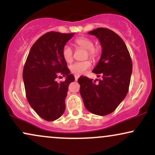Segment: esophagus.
I'll return each mask as SVG.
<instances>
[{
  "label": "esophagus",
  "instance_id": "1",
  "mask_svg": "<svg viewBox=\"0 0 155 155\" xmlns=\"http://www.w3.org/2000/svg\"><path fill=\"white\" fill-rule=\"evenodd\" d=\"M79 76L75 75V80H76V81H77V80H78V79H79Z\"/></svg>",
  "mask_w": 155,
  "mask_h": 155
}]
</instances>
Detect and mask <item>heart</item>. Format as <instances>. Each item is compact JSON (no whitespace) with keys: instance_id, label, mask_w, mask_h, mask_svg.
Masks as SVG:
<instances>
[{"instance_id":"b5f03b06","label":"heart","mask_w":155,"mask_h":155,"mask_svg":"<svg viewBox=\"0 0 155 155\" xmlns=\"http://www.w3.org/2000/svg\"><path fill=\"white\" fill-rule=\"evenodd\" d=\"M75 44L79 47L87 49V56L92 59H96L100 54V49L97 47L93 46V41L87 37H79L75 39ZM62 56L67 63H71L73 60V49L68 45L65 44L62 49ZM91 66V61L89 60L81 62H76L70 66V70L76 75H81L85 71Z\"/></svg>"}]
</instances>
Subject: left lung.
<instances>
[{
	"mask_svg": "<svg viewBox=\"0 0 155 155\" xmlns=\"http://www.w3.org/2000/svg\"><path fill=\"white\" fill-rule=\"evenodd\" d=\"M95 35L102 47V54L92 72L102 76L98 82L87 76L78 79L85 108L94 114L105 116L114 111L127 95L133 64L125 44L120 36L108 28L89 32Z\"/></svg>",
	"mask_w": 155,
	"mask_h": 155,
	"instance_id": "1",
	"label": "left lung"
}]
</instances>
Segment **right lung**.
I'll list each match as a JSON object with an SVG mask.
<instances>
[{
    "instance_id": "1",
    "label": "right lung",
    "mask_w": 155,
    "mask_h": 155,
    "mask_svg": "<svg viewBox=\"0 0 155 155\" xmlns=\"http://www.w3.org/2000/svg\"><path fill=\"white\" fill-rule=\"evenodd\" d=\"M73 36V33L48 32L35 42L27 58L22 74L27 100L44 120H56L65 111L68 85L75 78L62 49ZM59 75L67 76L65 81H56Z\"/></svg>"
}]
</instances>
